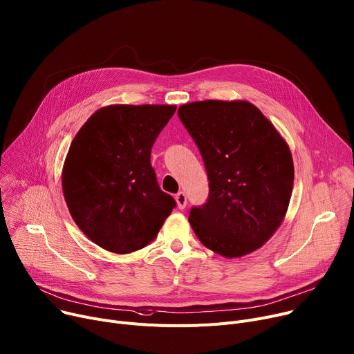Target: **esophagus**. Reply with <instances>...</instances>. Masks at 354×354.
Segmentation results:
<instances>
[{"instance_id":"esophagus-1","label":"esophagus","mask_w":354,"mask_h":354,"mask_svg":"<svg viewBox=\"0 0 354 354\" xmlns=\"http://www.w3.org/2000/svg\"><path fill=\"white\" fill-rule=\"evenodd\" d=\"M176 201H177V207L180 209H184L187 205V196L183 192H180L176 194Z\"/></svg>"}]
</instances>
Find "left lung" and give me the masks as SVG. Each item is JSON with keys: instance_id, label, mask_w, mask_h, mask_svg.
<instances>
[{"instance_id": "obj_1", "label": "left lung", "mask_w": 354, "mask_h": 354, "mask_svg": "<svg viewBox=\"0 0 354 354\" xmlns=\"http://www.w3.org/2000/svg\"><path fill=\"white\" fill-rule=\"evenodd\" d=\"M208 177L207 201L188 221L204 247L227 258L247 255L274 235L286 214L293 161L286 142L245 100H203L178 107Z\"/></svg>"}]
</instances>
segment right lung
<instances>
[{
    "label": "right lung",
    "instance_id": "add662e5",
    "mask_svg": "<svg viewBox=\"0 0 354 354\" xmlns=\"http://www.w3.org/2000/svg\"><path fill=\"white\" fill-rule=\"evenodd\" d=\"M174 112L169 104L102 107L72 140L62 171L65 201L80 231L103 250L145 248L176 207L150 162Z\"/></svg>",
    "mask_w": 354,
    "mask_h": 354
}]
</instances>
